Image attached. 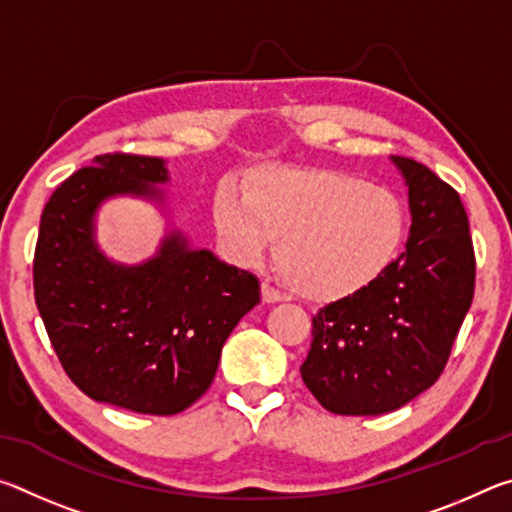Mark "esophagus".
<instances>
[{
  "label": "esophagus",
  "mask_w": 512,
  "mask_h": 512,
  "mask_svg": "<svg viewBox=\"0 0 512 512\" xmlns=\"http://www.w3.org/2000/svg\"><path fill=\"white\" fill-rule=\"evenodd\" d=\"M280 300H282L280 291H277L271 282H262V302L273 305V302H280Z\"/></svg>",
  "instance_id": "obj_1"
}]
</instances>
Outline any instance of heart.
I'll use <instances>...</instances> for the list:
<instances>
[{"mask_svg": "<svg viewBox=\"0 0 512 512\" xmlns=\"http://www.w3.org/2000/svg\"><path fill=\"white\" fill-rule=\"evenodd\" d=\"M214 228L239 262H255L277 239L275 264L289 289L311 302H341L372 287L400 257V196L366 178L318 167H259L244 196L223 187Z\"/></svg>", "mask_w": 512, "mask_h": 512, "instance_id": "heart-1", "label": "heart"}]
</instances>
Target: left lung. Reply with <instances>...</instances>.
Masks as SVG:
<instances>
[{
  "instance_id": "8db88e82",
  "label": "left lung",
  "mask_w": 512,
  "mask_h": 512,
  "mask_svg": "<svg viewBox=\"0 0 512 512\" xmlns=\"http://www.w3.org/2000/svg\"><path fill=\"white\" fill-rule=\"evenodd\" d=\"M409 187L406 253L359 296L311 320L300 375L336 415H379L443 375L474 298V246L461 196L429 167L395 155Z\"/></svg>"
}]
</instances>
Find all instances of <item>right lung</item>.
<instances>
[{"label":"right lung","mask_w":512,"mask_h":512,"mask_svg":"<svg viewBox=\"0 0 512 512\" xmlns=\"http://www.w3.org/2000/svg\"><path fill=\"white\" fill-rule=\"evenodd\" d=\"M162 158L97 155L42 210L33 293L67 377L97 402L149 415L185 411L210 388L221 348L259 302V280L192 250L180 232L140 266L94 244V212L110 196L160 198Z\"/></svg>","instance_id":"obj_1"}]
</instances>
